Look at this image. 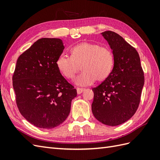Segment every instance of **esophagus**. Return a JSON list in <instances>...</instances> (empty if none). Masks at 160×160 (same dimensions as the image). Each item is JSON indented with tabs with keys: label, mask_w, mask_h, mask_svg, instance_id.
I'll return each mask as SVG.
<instances>
[{
	"label": "esophagus",
	"mask_w": 160,
	"mask_h": 160,
	"mask_svg": "<svg viewBox=\"0 0 160 160\" xmlns=\"http://www.w3.org/2000/svg\"><path fill=\"white\" fill-rule=\"evenodd\" d=\"M76 91H77V93L80 95L82 92L84 91V88H76Z\"/></svg>",
	"instance_id": "obj_1"
}]
</instances>
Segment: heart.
<instances>
[{
  "instance_id": "1",
  "label": "heart",
  "mask_w": 160,
  "mask_h": 160,
  "mask_svg": "<svg viewBox=\"0 0 160 160\" xmlns=\"http://www.w3.org/2000/svg\"><path fill=\"white\" fill-rule=\"evenodd\" d=\"M70 52L71 57L59 56L57 60V66L68 79H73L81 66L82 72L75 79L77 85L87 87L96 80L103 81L112 72L114 55L108 47L84 42L73 47Z\"/></svg>"
}]
</instances>
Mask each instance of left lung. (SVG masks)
Here are the masks:
<instances>
[{
	"label": "left lung",
	"instance_id": "left-lung-1",
	"mask_svg": "<svg viewBox=\"0 0 160 160\" xmlns=\"http://www.w3.org/2000/svg\"><path fill=\"white\" fill-rule=\"evenodd\" d=\"M114 55L112 72L103 82L93 88L92 112L97 120L118 126L137 112L145 82L138 53L121 36L112 31L101 33Z\"/></svg>",
	"mask_w": 160,
	"mask_h": 160
}]
</instances>
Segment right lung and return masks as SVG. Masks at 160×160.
Wrapping results in <instances>:
<instances>
[{
  "instance_id": "right-lung-1",
  "label": "right lung",
  "mask_w": 160,
  "mask_h": 160,
  "mask_svg": "<svg viewBox=\"0 0 160 160\" xmlns=\"http://www.w3.org/2000/svg\"><path fill=\"white\" fill-rule=\"evenodd\" d=\"M63 43L59 38L38 40L20 55L13 76V87L19 112L32 124L55 128L66 120L76 89L57 66Z\"/></svg>"
}]
</instances>
